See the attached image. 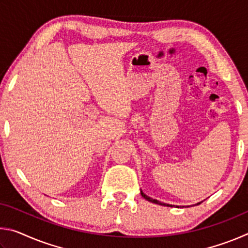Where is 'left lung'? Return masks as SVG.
<instances>
[{
    "label": "left lung",
    "instance_id": "1",
    "mask_svg": "<svg viewBox=\"0 0 248 248\" xmlns=\"http://www.w3.org/2000/svg\"><path fill=\"white\" fill-rule=\"evenodd\" d=\"M141 195H142V197H143L144 199H146L148 201H150V202H153V203H156V204H161V205H166V207H173V205L171 204H167V203H163V202H161V201H157L156 199H153V198H150L149 196H146L145 194H143V191L141 190ZM200 203V202H199ZM198 204V203H197Z\"/></svg>",
    "mask_w": 248,
    "mask_h": 248
}]
</instances>
